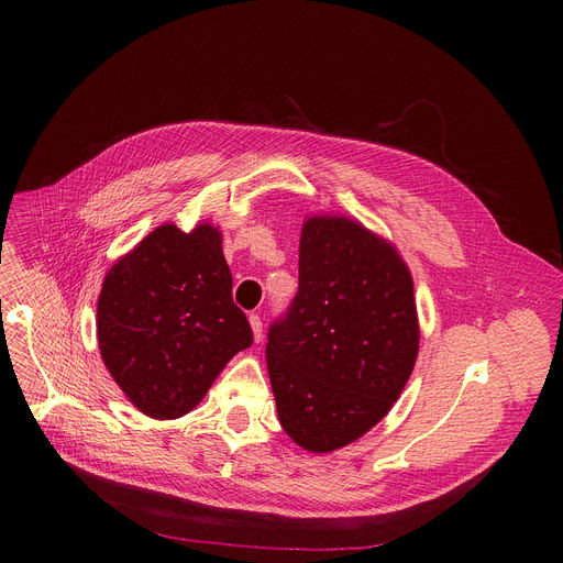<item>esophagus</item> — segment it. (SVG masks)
Masks as SVG:
<instances>
[{
	"mask_svg": "<svg viewBox=\"0 0 563 563\" xmlns=\"http://www.w3.org/2000/svg\"><path fill=\"white\" fill-rule=\"evenodd\" d=\"M250 325H252V332H254V341L258 343L263 339V320H261L258 313L250 316Z\"/></svg>",
	"mask_w": 563,
	"mask_h": 563,
	"instance_id": "1",
	"label": "esophagus"
}]
</instances>
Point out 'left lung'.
Instances as JSON below:
<instances>
[{
  "label": "left lung",
  "mask_w": 563,
  "mask_h": 563,
  "mask_svg": "<svg viewBox=\"0 0 563 563\" xmlns=\"http://www.w3.org/2000/svg\"><path fill=\"white\" fill-rule=\"evenodd\" d=\"M412 274L396 247L339 213L307 216L298 294L269 328L278 421L307 452H334L396 404L419 356Z\"/></svg>",
  "instance_id": "left-lung-1"
}]
</instances>
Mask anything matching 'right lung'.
Listing matches in <instances>:
<instances>
[{"mask_svg": "<svg viewBox=\"0 0 563 563\" xmlns=\"http://www.w3.org/2000/svg\"><path fill=\"white\" fill-rule=\"evenodd\" d=\"M96 323L109 374L157 421L189 415L254 341L231 298L222 231L209 220L191 231L159 224L118 258L104 276Z\"/></svg>", "mask_w": 563, "mask_h": 563, "instance_id": "add662e5", "label": "right lung"}]
</instances>
